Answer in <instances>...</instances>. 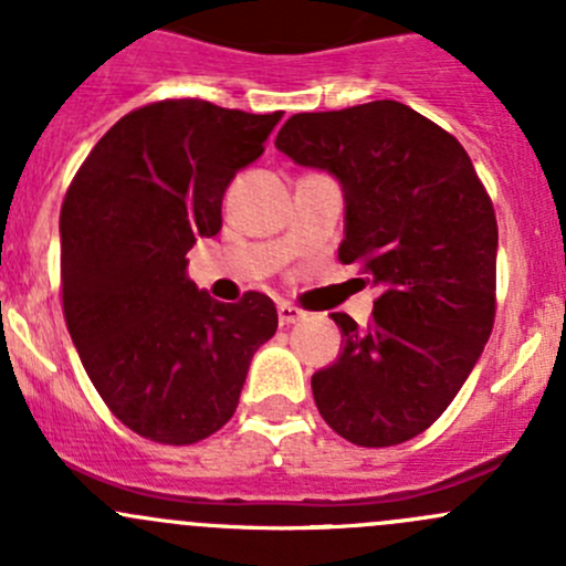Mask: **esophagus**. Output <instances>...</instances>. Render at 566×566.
Returning a JSON list of instances; mask_svg holds the SVG:
<instances>
[{
  "label": "esophagus",
  "mask_w": 566,
  "mask_h": 566,
  "mask_svg": "<svg viewBox=\"0 0 566 566\" xmlns=\"http://www.w3.org/2000/svg\"><path fill=\"white\" fill-rule=\"evenodd\" d=\"M276 312H279V323H282V325H293V323H298V319L306 317L304 312H301L298 306H293V304H279Z\"/></svg>",
  "instance_id": "obj_1"
}]
</instances>
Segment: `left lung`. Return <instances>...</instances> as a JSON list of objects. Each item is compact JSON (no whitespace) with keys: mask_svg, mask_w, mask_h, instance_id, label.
Returning a JSON list of instances; mask_svg holds the SVG:
<instances>
[{"mask_svg":"<svg viewBox=\"0 0 566 566\" xmlns=\"http://www.w3.org/2000/svg\"><path fill=\"white\" fill-rule=\"evenodd\" d=\"M276 147L339 180V260L380 290L369 325L331 315L345 347L312 375L319 416L356 447L410 441L458 397L493 331V202L460 142L397 101L293 114Z\"/></svg>","mask_w":566,"mask_h":566,"instance_id":"left-lung-1","label":"left lung"}]
</instances>
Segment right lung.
Segmentation results:
<instances>
[{
  "instance_id": "1",
  "label": "right lung",
  "mask_w": 566,
  "mask_h": 566,
  "mask_svg": "<svg viewBox=\"0 0 566 566\" xmlns=\"http://www.w3.org/2000/svg\"><path fill=\"white\" fill-rule=\"evenodd\" d=\"M282 112L161 101L125 114L93 147L60 213L62 310L112 413L186 447L232 419L276 306L210 298L186 276L197 238L221 230L232 177L262 156Z\"/></svg>"
}]
</instances>
